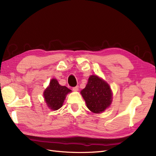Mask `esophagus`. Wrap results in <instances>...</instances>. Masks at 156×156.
Segmentation results:
<instances>
[{
  "mask_svg": "<svg viewBox=\"0 0 156 156\" xmlns=\"http://www.w3.org/2000/svg\"><path fill=\"white\" fill-rule=\"evenodd\" d=\"M72 89H73V91H77L78 90H79V87H78V86L74 87H73V88H72Z\"/></svg>",
  "mask_w": 156,
  "mask_h": 156,
  "instance_id": "1",
  "label": "esophagus"
}]
</instances>
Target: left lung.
<instances>
[{
    "label": "left lung",
    "mask_w": 156,
    "mask_h": 156,
    "mask_svg": "<svg viewBox=\"0 0 156 156\" xmlns=\"http://www.w3.org/2000/svg\"><path fill=\"white\" fill-rule=\"evenodd\" d=\"M87 106L92 112L100 113L111 105L112 92L108 84L97 75H91L81 92Z\"/></svg>",
    "instance_id": "8db88e82"
}]
</instances>
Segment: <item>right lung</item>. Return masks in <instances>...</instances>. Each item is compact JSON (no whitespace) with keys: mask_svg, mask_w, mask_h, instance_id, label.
<instances>
[{"mask_svg":"<svg viewBox=\"0 0 156 156\" xmlns=\"http://www.w3.org/2000/svg\"><path fill=\"white\" fill-rule=\"evenodd\" d=\"M71 91L66 87L60 85L57 80L53 79L44 92V96L48 106L51 109L56 111L62 106L66 96Z\"/></svg>","mask_w":156,"mask_h":156,"instance_id":"obj_1","label":"right lung"}]
</instances>
